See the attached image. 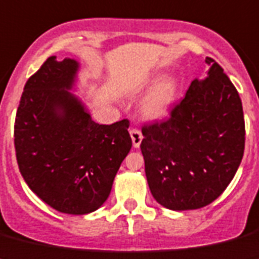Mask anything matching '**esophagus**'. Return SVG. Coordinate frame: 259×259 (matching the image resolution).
I'll list each match as a JSON object with an SVG mask.
<instances>
[{
  "label": "esophagus",
  "instance_id": "1",
  "mask_svg": "<svg viewBox=\"0 0 259 259\" xmlns=\"http://www.w3.org/2000/svg\"><path fill=\"white\" fill-rule=\"evenodd\" d=\"M130 135H131L132 144H134V147L135 148L140 147L141 141H143V134H141L140 130H138V128H131V130H130Z\"/></svg>",
  "mask_w": 259,
  "mask_h": 259
}]
</instances>
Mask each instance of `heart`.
Wrapping results in <instances>:
<instances>
[{"label":"heart","mask_w":259,"mask_h":259,"mask_svg":"<svg viewBox=\"0 0 259 259\" xmlns=\"http://www.w3.org/2000/svg\"><path fill=\"white\" fill-rule=\"evenodd\" d=\"M178 85L171 77L160 79L148 93L141 102V114L151 120H160L169 114L170 108L176 101Z\"/></svg>","instance_id":"obj_1"}]
</instances>
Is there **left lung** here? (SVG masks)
Segmentation results:
<instances>
[{"label": "left lung", "mask_w": 259, "mask_h": 259, "mask_svg": "<svg viewBox=\"0 0 259 259\" xmlns=\"http://www.w3.org/2000/svg\"><path fill=\"white\" fill-rule=\"evenodd\" d=\"M170 118L144 124L141 153L153 198L174 211L198 209L222 195L240 166L245 120L237 89L213 59Z\"/></svg>", "instance_id": "8db88e82"}]
</instances>
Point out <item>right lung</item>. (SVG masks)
<instances>
[{
  "mask_svg": "<svg viewBox=\"0 0 259 259\" xmlns=\"http://www.w3.org/2000/svg\"><path fill=\"white\" fill-rule=\"evenodd\" d=\"M78 63L48 57L24 85L14 124L19 171L56 211L85 215L98 209L132 147L130 121L98 124L68 92Z\"/></svg>",
  "mask_w": 259,
  "mask_h": 259,
  "instance_id": "right-lung-1",
  "label": "right lung"
}]
</instances>
